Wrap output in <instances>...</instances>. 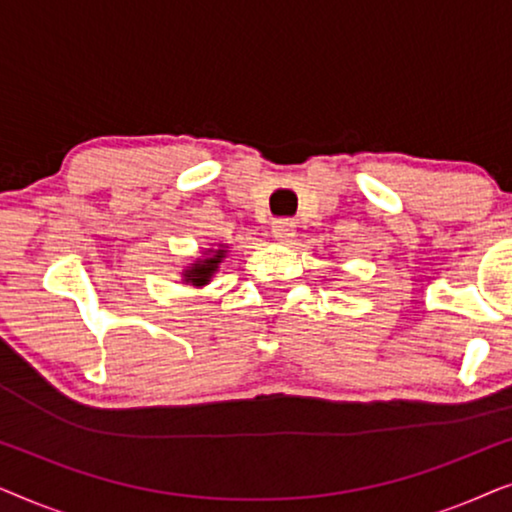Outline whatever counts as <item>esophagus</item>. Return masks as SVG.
Returning a JSON list of instances; mask_svg holds the SVG:
<instances>
[{"label":"esophagus","mask_w":512,"mask_h":512,"mask_svg":"<svg viewBox=\"0 0 512 512\" xmlns=\"http://www.w3.org/2000/svg\"><path fill=\"white\" fill-rule=\"evenodd\" d=\"M272 235H275L277 242H291L296 237V221L275 219L272 221Z\"/></svg>","instance_id":"34e87169"}]
</instances>
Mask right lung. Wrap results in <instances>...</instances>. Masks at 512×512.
Listing matches in <instances>:
<instances>
[{"label": "right lung", "mask_w": 512, "mask_h": 512, "mask_svg": "<svg viewBox=\"0 0 512 512\" xmlns=\"http://www.w3.org/2000/svg\"><path fill=\"white\" fill-rule=\"evenodd\" d=\"M223 261V249L214 251V256L205 258V261H198L193 263L191 270H186V282H191L195 286H202L209 282V277L214 275L216 268H219V263Z\"/></svg>", "instance_id": "right-lung-1"}]
</instances>
